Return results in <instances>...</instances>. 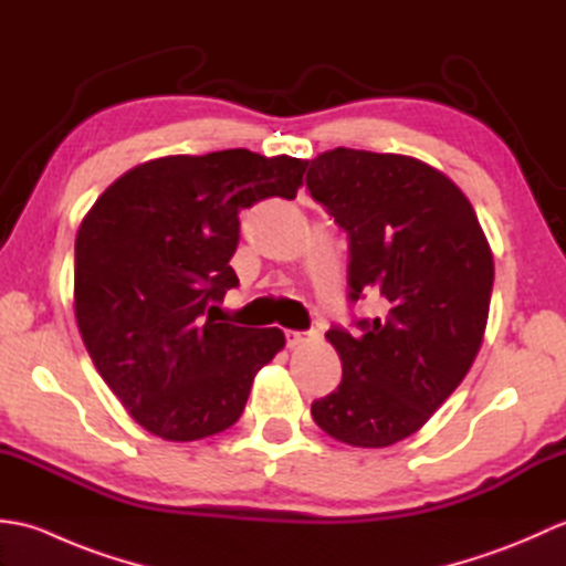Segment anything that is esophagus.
Instances as JSON below:
<instances>
[{
  "mask_svg": "<svg viewBox=\"0 0 566 566\" xmlns=\"http://www.w3.org/2000/svg\"><path fill=\"white\" fill-rule=\"evenodd\" d=\"M311 338V333H302V331H286V345L296 350V347H304Z\"/></svg>",
  "mask_w": 566,
  "mask_h": 566,
  "instance_id": "1",
  "label": "esophagus"
}]
</instances>
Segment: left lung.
<instances>
[{
	"label": "left lung",
	"mask_w": 566,
	"mask_h": 566,
	"mask_svg": "<svg viewBox=\"0 0 566 566\" xmlns=\"http://www.w3.org/2000/svg\"><path fill=\"white\" fill-rule=\"evenodd\" d=\"M306 185L350 235V298H381V314L357 323L363 333H326L343 381L311 416L353 448H389L423 428L472 367L494 252L464 191L411 155L326 150Z\"/></svg>",
	"instance_id": "left-lung-1"
}]
</instances>
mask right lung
<instances>
[{"label": "right lung", "instance_id": "1", "mask_svg": "<svg viewBox=\"0 0 566 566\" xmlns=\"http://www.w3.org/2000/svg\"><path fill=\"white\" fill-rule=\"evenodd\" d=\"M308 160L245 148L167 155L104 189L75 238V321L94 367L153 436L191 442L231 428L280 328L213 318L238 286L228 262L240 209L294 199Z\"/></svg>", "mask_w": 566, "mask_h": 566}]
</instances>
